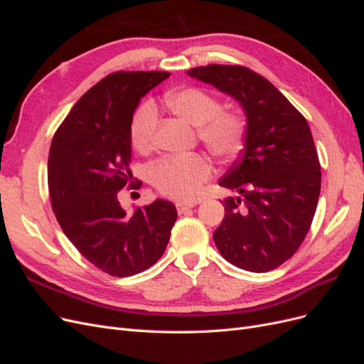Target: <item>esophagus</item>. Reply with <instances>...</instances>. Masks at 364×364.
I'll return each mask as SVG.
<instances>
[{"mask_svg":"<svg viewBox=\"0 0 364 364\" xmlns=\"http://www.w3.org/2000/svg\"><path fill=\"white\" fill-rule=\"evenodd\" d=\"M193 206H196V202H178L176 203V209H178L179 214H183L191 209Z\"/></svg>","mask_w":364,"mask_h":364,"instance_id":"esophagus-1","label":"esophagus"}]
</instances>
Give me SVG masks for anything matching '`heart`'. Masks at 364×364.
<instances>
[{
    "label": "heart",
    "mask_w": 364,
    "mask_h": 364,
    "mask_svg": "<svg viewBox=\"0 0 364 364\" xmlns=\"http://www.w3.org/2000/svg\"><path fill=\"white\" fill-rule=\"evenodd\" d=\"M171 111L196 126L197 136L217 158H232L245 138V119L237 112L218 109L217 98L200 87H183L165 97ZM158 111L147 100L138 106L130 121V141L139 153L155 146ZM211 162L200 153L186 156H167L153 164L150 181L155 188L171 199L191 200L200 194L203 183L211 178Z\"/></svg>",
    "instance_id": "b5f03b06"
}]
</instances>
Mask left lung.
<instances>
[{"label":"left lung","instance_id":"obj_1","mask_svg":"<svg viewBox=\"0 0 364 364\" xmlns=\"http://www.w3.org/2000/svg\"><path fill=\"white\" fill-rule=\"evenodd\" d=\"M186 73L234 97L247 117L245 149L218 182L240 197L223 202L215 246L240 269H277L302 245L321 194L310 126L277 87L247 67L211 63Z\"/></svg>","mask_w":364,"mask_h":364}]
</instances>
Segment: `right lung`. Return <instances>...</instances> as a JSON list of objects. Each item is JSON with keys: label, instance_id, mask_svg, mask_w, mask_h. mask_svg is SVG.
Listing matches in <instances>:
<instances>
[{"label": "right lung", "instance_id": "right-lung-1", "mask_svg": "<svg viewBox=\"0 0 364 364\" xmlns=\"http://www.w3.org/2000/svg\"><path fill=\"white\" fill-rule=\"evenodd\" d=\"M165 71H115L77 102L53 136L48 191L63 234L97 269L123 278L144 272L167 247L178 211L155 200L127 214L118 193L139 190L129 168L130 121Z\"/></svg>", "mask_w": 364, "mask_h": 364}]
</instances>
